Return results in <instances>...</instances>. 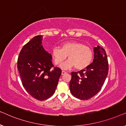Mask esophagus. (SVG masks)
Listing matches in <instances>:
<instances>
[{
	"mask_svg": "<svg viewBox=\"0 0 126 126\" xmlns=\"http://www.w3.org/2000/svg\"><path fill=\"white\" fill-rule=\"evenodd\" d=\"M66 73V72L64 71V70H63V71H62V73H61V74H62V75H64V74H65Z\"/></svg>",
	"mask_w": 126,
	"mask_h": 126,
	"instance_id": "obj_1",
	"label": "esophagus"
}]
</instances>
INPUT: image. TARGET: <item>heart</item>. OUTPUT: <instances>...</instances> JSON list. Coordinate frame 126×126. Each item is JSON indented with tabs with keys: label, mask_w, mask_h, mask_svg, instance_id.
Segmentation results:
<instances>
[{
	"label": "heart",
	"mask_w": 126,
	"mask_h": 126,
	"mask_svg": "<svg viewBox=\"0 0 126 126\" xmlns=\"http://www.w3.org/2000/svg\"><path fill=\"white\" fill-rule=\"evenodd\" d=\"M68 60L61 65L63 69L75 66L76 69L82 70L89 66L94 58V52L89 46L77 41L63 43L61 49L54 47L51 50V57L56 65H60L66 59Z\"/></svg>",
	"instance_id": "1"
}]
</instances>
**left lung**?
Listing matches in <instances>:
<instances>
[{"mask_svg":"<svg viewBox=\"0 0 126 126\" xmlns=\"http://www.w3.org/2000/svg\"><path fill=\"white\" fill-rule=\"evenodd\" d=\"M94 60L88 66L71 73L69 88L77 99L88 100L96 95L104 84L108 73V63L105 50L97 46L94 48Z\"/></svg>","mask_w":126,"mask_h":126,"instance_id":"8db88e82","label":"left lung"}]
</instances>
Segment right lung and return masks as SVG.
<instances>
[{
  "instance_id": "1",
  "label": "right lung",
  "mask_w": 126,
  "mask_h": 126,
  "mask_svg": "<svg viewBox=\"0 0 126 126\" xmlns=\"http://www.w3.org/2000/svg\"><path fill=\"white\" fill-rule=\"evenodd\" d=\"M42 41V36L37 35L25 45L17 63L23 87L41 101L54 94L61 75V69L53 65L51 55L44 49Z\"/></svg>"
}]
</instances>
